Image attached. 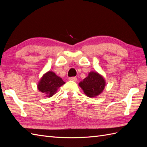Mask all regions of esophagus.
Segmentation results:
<instances>
[{
    "label": "esophagus",
    "instance_id": "obj_1",
    "mask_svg": "<svg viewBox=\"0 0 147 147\" xmlns=\"http://www.w3.org/2000/svg\"><path fill=\"white\" fill-rule=\"evenodd\" d=\"M69 80L71 81H74V82H77V77H70Z\"/></svg>",
    "mask_w": 147,
    "mask_h": 147
}]
</instances>
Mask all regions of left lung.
I'll list each match as a JSON object with an SVG mask.
<instances>
[{
    "mask_svg": "<svg viewBox=\"0 0 147 147\" xmlns=\"http://www.w3.org/2000/svg\"><path fill=\"white\" fill-rule=\"evenodd\" d=\"M105 80L98 73L91 72L88 76L79 83L84 94L90 97L100 94L105 87Z\"/></svg>",
    "mask_w": 147,
    "mask_h": 147,
    "instance_id": "left-lung-1",
    "label": "left lung"
}]
</instances>
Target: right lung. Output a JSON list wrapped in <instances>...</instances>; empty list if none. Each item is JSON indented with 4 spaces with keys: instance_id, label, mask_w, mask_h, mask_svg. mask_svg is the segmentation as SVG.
Masks as SVG:
<instances>
[{
    "instance_id": "right-lung-1",
    "label": "right lung",
    "mask_w": 147,
    "mask_h": 147,
    "mask_svg": "<svg viewBox=\"0 0 147 147\" xmlns=\"http://www.w3.org/2000/svg\"><path fill=\"white\" fill-rule=\"evenodd\" d=\"M65 83L61 78L53 72L49 71L43 75L38 84V89L47 96L51 97L60 86Z\"/></svg>"
}]
</instances>
